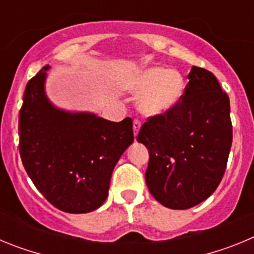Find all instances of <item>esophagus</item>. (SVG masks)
<instances>
[{"label": "esophagus", "mask_w": 254, "mask_h": 254, "mask_svg": "<svg viewBox=\"0 0 254 254\" xmlns=\"http://www.w3.org/2000/svg\"><path fill=\"white\" fill-rule=\"evenodd\" d=\"M140 128H141V122H140V121H137V120H134L133 121V134H134V137H137L138 132H140Z\"/></svg>", "instance_id": "34e87169"}]
</instances>
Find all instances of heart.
<instances>
[{
    "mask_svg": "<svg viewBox=\"0 0 254 254\" xmlns=\"http://www.w3.org/2000/svg\"><path fill=\"white\" fill-rule=\"evenodd\" d=\"M125 89L138 96L137 109L147 117L170 113L181 103L186 91V78L177 69L146 66L126 78Z\"/></svg>",
    "mask_w": 254,
    "mask_h": 254,
    "instance_id": "1",
    "label": "heart"
}]
</instances>
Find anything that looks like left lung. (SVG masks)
Here are the masks:
<instances>
[{
  "label": "left lung",
  "instance_id": "left-lung-1",
  "mask_svg": "<svg viewBox=\"0 0 254 254\" xmlns=\"http://www.w3.org/2000/svg\"><path fill=\"white\" fill-rule=\"evenodd\" d=\"M188 80L177 108L149 118L137 136L150 154V193L173 210L193 207L214 193L233 141L229 96L214 73L193 66Z\"/></svg>",
  "mask_w": 254,
  "mask_h": 254
}]
</instances>
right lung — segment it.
Masks as SVG:
<instances>
[{
    "label": "right lung",
    "mask_w": 254,
    "mask_h": 254,
    "mask_svg": "<svg viewBox=\"0 0 254 254\" xmlns=\"http://www.w3.org/2000/svg\"><path fill=\"white\" fill-rule=\"evenodd\" d=\"M44 66L28 82L20 109V156L35 187L69 214L99 208L112 173L133 142L132 120L112 122L91 112L56 107L46 93Z\"/></svg>",
    "instance_id": "obj_1"
}]
</instances>
